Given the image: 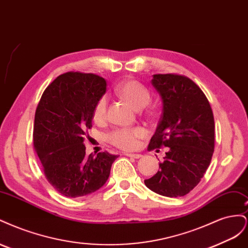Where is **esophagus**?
Here are the masks:
<instances>
[{"label":"esophagus","instance_id":"obj_1","mask_svg":"<svg viewBox=\"0 0 248 248\" xmlns=\"http://www.w3.org/2000/svg\"><path fill=\"white\" fill-rule=\"evenodd\" d=\"M125 155H126V156H128V157H131V158H136V159H139V158H140V157H141V155H140V154H132V153H126Z\"/></svg>","mask_w":248,"mask_h":248}]
</instances>
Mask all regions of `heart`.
Returning <instances> with one entry per match:
<instances>
[{"label": "heart", "mask_w": 248, "mask_h": 248, "mask_svg": "<svg viewBox=\"0 0 248 248\" xmlns=\"http://www.w3.org/2000/svg\"><path fill=\"white\" fill-rule=\"evenodd\" d=\"M116 92L137 109H140L148 106L150 98H151L148 89L142 86L140 82L133 79L124 80L121 84H119L116 88ZM107 107V97L101 96L93 108V118L95 121H102L106 118ZM144 130L140 127H137V128H117L108 134V140L111 145L120 149L132 150L138 146V140L144 137Z\"/></svg>", "instance_id": "b5f03b06"}]
</instances>
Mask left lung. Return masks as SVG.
<instances>
[{
    "instance_id": "8db88e82",
    "label": "left lung",
    "mask_w": 248,
    "mask_h": 248,
    "mask_svg": "<svg viewBox=\"0 0 248 248\" xmlns=\"http://www.w3.org/2000/svg\"><path fill=\"white\" fill-rule=\"evenodd\" d=\"M162 100V112L148 149L169 147L159 170L145 180L164 197H183L204 177L214 152V117L206 95L185 76L154 74L151 80Z\"/></svg>"
}]
</instances>
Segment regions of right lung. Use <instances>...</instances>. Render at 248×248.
<instances>
[{"mask_svg":"<svg viewBox=\"0 0 248 248\" xmlns=\"http://www.w3.org/2000/svg\"><path fill=\"white\" fill-rule=\"evenodd\" d=\"M107 91V80L93 73L66 72L44 90L35 112L34 149L44 175L67 198L98 190L108 179L118 155H86L93 108Z\"/></svg>","mask_w":248,"mask_h":248,"instance_id":"add662e5","label":"right lung"}]
</instances>
